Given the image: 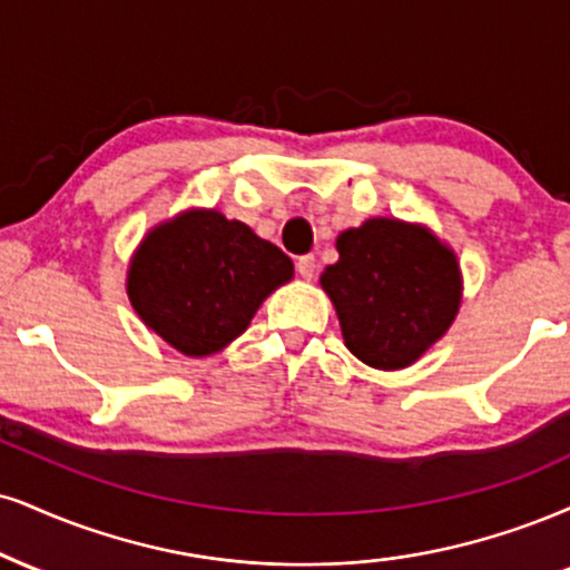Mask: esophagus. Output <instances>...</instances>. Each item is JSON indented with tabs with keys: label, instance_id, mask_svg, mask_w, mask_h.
Segmentation results:
<instances>
[{
	"label": "esophagus",
	"instance_id": "esophagus-1",
	"mask_svg": "<svg viewBox=\"0 0 570 570\" xmlns=\"http://www.w3.org/2000/svg\"><path fill=\"white\" fill-rule=\"evenodd\" d=\"M297 273L305 281H311L315 276V257L313 255H303L297 259Z\"/></svg>",
	"mask_w": 570,
	"mask_h": 570
}]
</instances>
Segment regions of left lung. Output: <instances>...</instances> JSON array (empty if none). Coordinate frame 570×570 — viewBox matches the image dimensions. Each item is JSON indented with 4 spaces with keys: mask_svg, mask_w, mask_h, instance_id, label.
<instances>
[{
    "mask_svg": "<svg viewBox=\"0 0 570 570\" xmlns=\"http://www.w3.org/2000/svg\"><path fill=\"white\" fill-rule=\"evenodd\" d=\"M321 273L347 351L382 372L406 368L449 332L462 303L454 252L422 225L372 217L342 230Z\"/></svg>",
    "mask_w": 570,
    "mask_h": 570,
    "instance_id": "left-lung-1",
    "label": "left lung"
}]
</instances>
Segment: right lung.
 Returning a JSON list of instances; mask_svg holds the SVG:
<instances>
[{
  "instance_id": "add662e5",
  "label": "right lung",
  "mask_w": 570,
  "mask_h": 570,
  "mask_svg": "<svg viewBox=\"0 0 570 570\" xmlns=\"http://www.w3.org/2000/svg\"><path fill=\"white\" fill-rule=\"evenodd\" d=\"M292 259L249 225L190 209L156 225L137 246L127 294L142 324L185 355H212L246 332Z\"/></svg>"
}]
</instances>
